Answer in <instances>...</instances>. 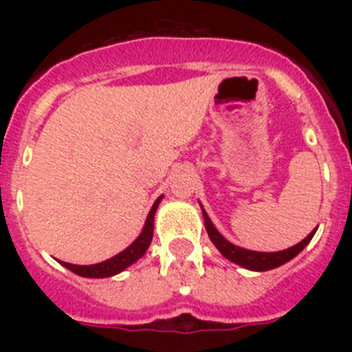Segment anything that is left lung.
I'll return each instance as SVG.
<instances>
[{
	"label": "left lung",
	"instance_id": "8db88e82",
	"mask_svg": "<svg viewBox=\"0 0 352 352\" xmlns=\"http://www.w3.org/2000/svg\"><path fill=\"white\" fill-rule=\"evenodd\" d=\"M201 210H203L204 226H206V231L211 239V243L219 248V252L226 257V259H229L231 263L239 264L241 268H247L250 270V272H268V270L278 268V266H282V264L289 263V261L294 259V257H296L298 254H300V252L310 243V239L314 238V234H316L317 231V227H316V229L307 236V238L301 239L300 243L294 245V247L285 248V250H278V252L247 250V248H241L238 247V245H232L231 241H227V239L220 234L219 229L213 226L211 219L208 217L206 211H204L203 204H201Z\"/></svg>",
	"mask_w": 352,
	"mask_h": 352
}]
</instances>
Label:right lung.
<instances>
[{"label":"right lung","mask_w":352,"mask_h":352,"mask_svg":"<svg viewBox=\"0 0 352 352\" xmlns=\"http://www.w3.org/2000/svg\"><path fill=\"white\" fill-rule=\"evenodd\" d=\"M162 197H164V195H160V197L155 201L153 206H151V210H149L141 234H139L138 238H135V241H133L132 245H129L123 252L116 254V256L111 257V259L102 261V263L96 264H89V266H79V264L63 263V261H60V263L63 264L67 270L74 272L76 275L84 276V278H105V276H114L118 275V273L123 272V270L129 268V266H132L135 261H139L144 256L146 250H148L149 245H151V239H153L155 213H157V208L158 204H160Z\"/></svg>","instance_id":"obj_1"}]
</instances>
